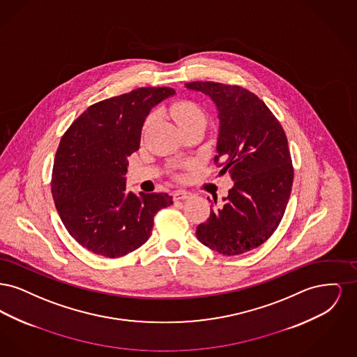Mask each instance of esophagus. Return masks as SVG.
Returning <instances> with one entry per match:
<instances>
[{"label": "esophagus", "mask_w": 357, "mask_h": 357, "mask_svg": "<svg viewBox=\"0 0 357 357\" xmlns=\"http://www.w3.org/2000/svg\"><path fill=\"white\" fill-rule=\"evenodd\" d=\"M172 197L175 201H181V199H187L188 197H191V192H188L186 190H176V191H174Z\"/></svg>", "instance_id": "obj_1"}]
</instances>
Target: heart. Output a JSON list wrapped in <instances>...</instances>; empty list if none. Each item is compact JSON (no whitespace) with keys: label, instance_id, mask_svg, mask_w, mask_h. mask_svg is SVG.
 Returning <instances> with one entry per match:
<instances>
[{"label":"heart","instance_id":"obj_1","mask_svg":"<svg viewBox=\"0 0 357 357\" xmlns=\"http://www.w3.org/2000/svg\"><path fill=\"white\" fill-rule=\"evenodd\" d=\"M170 115L172 119L178 123V126L182 128L188 126H206L207 123V114L204 108L198 102L191 100H182V102H174L170 107ZM153 115H149L144 121V128H147L153 123Z\"/></svg>","mask_w":357,"mask_h":357}]
</instances>
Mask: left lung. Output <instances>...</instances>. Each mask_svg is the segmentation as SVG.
<instances>
[{
    "instance_id": "1",
    "label": "left lung",
    "mask_w": 357,
    "mask_h": 357,
    "mask_svg": "<svg viewBox=\"0 0 357 357\" xmlns=\"http://www.w3.org/2000/svg\"><path fill=\"white\" fill-rule=\"evenodd\" d=\"M186 86L217 104L221 127L214 163L234 181L225 204L214 199L215 207L195 234L220 255H243L272 237L287 210L294 178L288 137L268 105L249 89L215 82Z\"/></svg>"
}]
</instances>
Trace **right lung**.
Wrapping results in <instances>:
<instances>
[{"label": "right lung", "instance_id": "obj_1", "mask_svg": "<svg viewBox=\"0 0 357 357\" xmlns=\"http://www.w3.org/2000/svg\"><path fill=\"white\" fill-rule=\"evenodd\" d=\"M170 86H142L95 102L60 140L52 170V195L69 234L95 255L119 258L151 234L153 217L172 204L166 192L126 190L128 156L140 147L144 120Z\"/></svg>", "mask_w": 357, "mask_h": 357}]
</instances>
